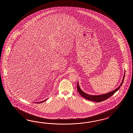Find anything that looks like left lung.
<instances>
[{
  "label": "left lung",
  "mask_w": 133,
  "mask_h": 133,
  "mask_svg": "<svg viewBox=\"0 0 133 133\" xmlns=\"http://www.w3.org/2000/svg\"><path fill=\"white\" fill-rule=\"evenodd\" d=\"M124 77H125V73H124L121 85H119V86L118 87H117V89H116L113 91H112L111 92H109V93H107V94H105L101 95H97H97H88L86 93H84L83 91H82L81 90V89L79 86V84H78V82H77V91H78V92L79 93V94L81 95L82 97H83L84 98H86L87 100L93 101L97 102H101L102 101H104L106 100V99H108L110 97L113 96V95L116 93L117 91H118L120 89L121 86L122 85V83H123Z\"/></svg>",
  "instance_id": "obj_1"
}]
</instances>
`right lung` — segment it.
<instances>
[{
  "instance_id": "add662e5",
  "label": "right lung",
  "mask_w": 133,
  "mask_h": 133,
  "mask_svg": "<svg viewBox=\"0 0 133 133\" xmlns=\"http://www.w3.org/2000/svg\"><path fill=\"white\" fill-rule=\"evenodd\" d=\"M47 99H46V100H45L44 101H41V102H36V103H42V102H44L45 101H46Z\"/></svg>"
}]
</instances>
